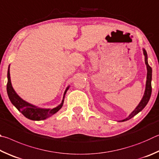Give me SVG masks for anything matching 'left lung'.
Here are the masks:
<instances>
[{"mask_svg": "<svg viewBox=\"0 0 159 159\" xmlns=\"http://www.w3.org/2000/svg\"><path fill=\"white\" fill-rule=\"evenodd\" d=\"M143 54L144 55V61H145V64L147 66V81H146V87H145V91H144V96L142 98L141 101L138 105L136 107L135 109L133 111V112L130 114V115L128 116L127 118L123 120L119 121H125L127 120H129L130 119H131L133 116H135L137 114H138L140 111L143 110L144 107L146 106L147 104L148 103V102L150 99L152 94V69L151 67L149 66L148 64V61H147V54L146 50L143 49Z\"/></svg>", "mask_w": 159, "mask_h": 159, "instance_id": "obj_1", "label": "left lung"}]
</instances>
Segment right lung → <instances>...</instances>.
<instances>
[{"mask_svg":"<svg viewBox=\"0 0 159 159\" xmlns=\"http://www.w3.org/2000/svg\"><path fill=\"white\" fill-rule=\"evenodd\" d=\"M69 87H67L66 90L64 92L63 98L61 103L58 105L53 109H44V108H40L35 106L29 102L24 101L23 99L19 97L17 93L15 92L12 86L10 80V66L8 67L7 70V92L11 102L17 109L19 112H21L22 115L26 118L30 119V120L34 121H40L44 120L47 118L49 117L52 115H54L62 107L64 102V97L68 91Z\"/></svg>","mask_w":159,"mask_h":159,"instance_id":"obj_1","label":"right lung"}]
</instances>
